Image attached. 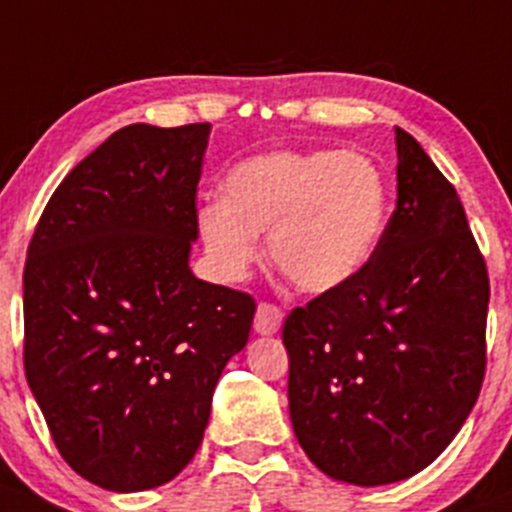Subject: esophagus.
Returning a JSON list of instances; mask_svg holds the SVG:
<instances>
[{
	"mask_svg": "<svg viewBox=\"0 0 512 512\" xmlns=\"http://www.w3.org/2000/svg\"><path fill=\"white\" fill-rule=\"evenodd\" d=\"M252 326H255V333H260V336H272V333H277L279 326H282V309L262 301V304L257 306L255 324Z\"/></svg>",
	"mask_w": 512,
	"mask_h": 512,
	"instance_id": "esophagus-1",
	"label": "esophagus"
}]
</instances>
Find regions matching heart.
I'll list each match as a JSON object with an SVG mask.
<instances>
[{"mask_svg":"<svg viewBox=\"0 0 512 512\" xmlns=\"http://www.w3.org/2000/svg\"><path fill=\"white\" fill-rule=\"evenodd\" d=\"M390 211V181L373 159L341 149H272L238 161L225 196L198 206L213 265L240 279L270 233V257L299 292L326 294L373 260Z\"/></svg>","mask_w":512,"mask_h":512,"instance_id":"1","label":"heart"}]
</instances>
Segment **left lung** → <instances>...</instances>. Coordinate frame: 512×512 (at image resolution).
<instances>
[{
  "label": "left lung",
  "mask_w": 512,
  "mask_h": 512,
  "mask_svg": "<svg viewBox=\"0 0 512 512\" xmlns=\"http://www.w3.org/2000/svg\"><path fill=\"white\" fill-rule=\"evenodd\" d=\"M397 206L353 282L287 316L301 449L353 486L405 481L451 444L486 373L488 272L456 188L395 127Z\"/></svg>",
  "instance_id": "1"
}]
</instances>
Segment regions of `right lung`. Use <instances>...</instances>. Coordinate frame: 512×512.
<instances>
[{"instance_id": "right-lung-1", "label": "right lung", "mask_w": 512, "mask_h": 512, "mask_svg": "<svg viewBox=\"0 0 512 512\" xmlns=\"http://www.w3.org/2000/svg\"><path fill=\"white\" fill-rule=\"evenodd\" d=\"M211 125H129L53 191L24 267V370L58 451L117 493L198 451L255 299L198 279L196 191Z\"/></svg>"}]
</instances>
